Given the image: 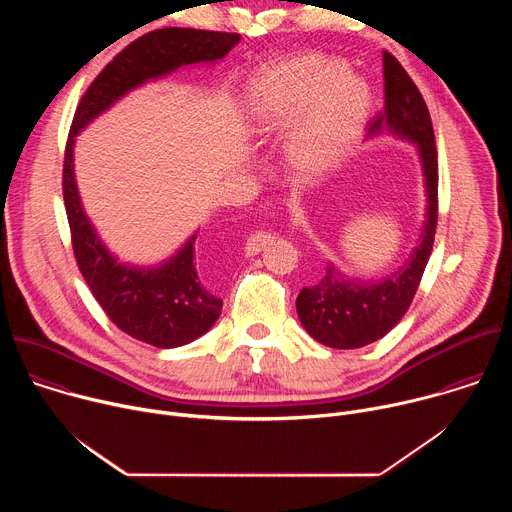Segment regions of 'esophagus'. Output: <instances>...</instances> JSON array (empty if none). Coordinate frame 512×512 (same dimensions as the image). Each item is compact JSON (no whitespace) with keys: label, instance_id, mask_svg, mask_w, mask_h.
<instances>
[{"label":"esophagus","instance_id":"34e87169","mask_svg":"<svg viewBox=\"0 0 512 512\" xmlns=\"http://www.w3.org/2000/svg\"><path fill=\"white\" fill-rule=\"evenodd\" d=\"M271 239H273V237H271L269 233H263V231H257V233L249 235V239H247V243H245V253H247L249 257L257 255L265 245H269Z\"/></svg>","mask_w":512,"mask_h":512}]
</instances>
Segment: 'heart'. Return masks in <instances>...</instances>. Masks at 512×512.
Instances as JSON below:
<instances>
[{"mask_svg": "<svg viewBox=\"0 0 512 512\" xmlns=\"http://www.w3.org/2000/svg\"><path fill=\"white\" fill-rule=\"evenodd\" d=\"M324 54H300L263 68L243 99V119L253 135L267 137L294 125L285 141V162L300 180L334 168L369 113V91Z\"/></svg>", "mask_w": 512, "mask_h": 512, "instance_id": "1", "label": "heart"}]
</instances>
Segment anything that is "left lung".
<instances>
[{
    "instance_id": "left-lung-1",
    "label": "left lung",
    "mask_w": 512,
    "mask_h": 512,
    "mask_svg": "<svg viewBox=\"0 0 512 512\" xmlns=\"http://www.w3.org/2000/svg\"><path fill=\"white\" fill-rule=\"evenodd\" d=\"M385 107L369 123V135L385 129L411 139L421 156L427 212L421 241L397 273L383 281H360L326 265L318 283L304 287L296 300L308 334L330 348L367 346L393 330L409 310L433 249L437 227V150L427 105L401 62L383 52Z\"/></svg>"
}]
</instances>
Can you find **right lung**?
Listing matches in <instances>:
<instances>
[{"label": "right lung", "instance_id": "obj_1", "mask_svg": "<svg viewBox=\"0 0 512 512\" xmlns=\"http://www.w3.org/2000/svg\"><path fill=\"white\" fill-rule=\"evenodd\" d=\"M237 42L239 34L233 32L194 28H164L137 38L99 72L79 101L68 131L62 194L77 265L109 320L131 338L156 348H176L208 332L221 316L223 300L214 296L196 271V237L156 269L117 263L83 210L72 170V145L89 121L127 91L184 64L223 58Z\"/></svg>", "mask_w": 512, "mask_h": 512}]
</instances>
